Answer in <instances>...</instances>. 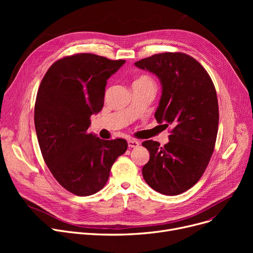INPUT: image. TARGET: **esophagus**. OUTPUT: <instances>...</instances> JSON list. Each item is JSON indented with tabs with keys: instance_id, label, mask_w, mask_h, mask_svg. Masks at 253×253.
Here are the masks:
<instances>
[{
	"instance_id": "34e87169",
	"label": "esophagus",
	"mask_w": 253,
	"mask_h": 253,
	"mask_svg": "<svg viewBox=\"0 0 253 253\" xmlns=\"http://www.w3.org/2000/svg\"><path fill=\"white\" fill-rule=\"evenodd\" d=\"M128 147L129 148H137L139 145V141L135 140V139H128Z\"/></svg>"
}]
</instances>
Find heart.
I'll list each match as a JSON object with an SVG mask.
<instances>
[{"instance_id": "heart-1", "label": "heart", "mask_w": 253, "mask_h": 253, "mask_svg": "<svg viewBox=\"0 0 253 253\" xmlns=\"http://www.w3.org/2000/svg\"><path fill=\"white\" fill-rule=\"evenodd\" d=\"M138 82H149V83H152V80L149 78V77H140L138 78L136 81L134 83H138Z\"/></svg>"}]
</instances>
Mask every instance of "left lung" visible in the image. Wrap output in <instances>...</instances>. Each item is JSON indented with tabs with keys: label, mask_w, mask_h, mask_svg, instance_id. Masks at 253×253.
<instances>
[{
	"label": "left lung",
	"mask_w": 253,
	"mask_h": 253,
	"mask_svg": "<svg viewBox=\"0 0 253 253\" xmlns=\"http://www.w3.org/2000/svg\"><path fill=\"white\" fill-rule=\"evenodd\" d=\"M134 64L160 80L155 118L171 126L164 147L154 140L142 142L150 152L142 176L158 193L179 195L201 178L213 153L219 119L215 87L203 66L184 53H160Z\"/></svg>",
	"instance_id": "left-lung-1"
}]
</instances>
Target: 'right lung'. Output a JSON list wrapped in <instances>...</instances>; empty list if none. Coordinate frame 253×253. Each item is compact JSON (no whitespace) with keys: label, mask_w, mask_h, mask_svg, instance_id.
Here are the masks:
<instances>
[{"label":"right lung","mask_w":253,"mask_h":253,"mask_svg":"<svg viewBox=\"0 0 253 253\" xmlns=\"http://www.w3.org/2000/svg\"><path fill=\"white\" fill-rule=\"evenodd\" d=\"M124 63L79 53L53 63L39 87L35 127L40 149L53 176L75 195L100 191L128 148L125 139L103 140L88 131L90 117L103 108L106 80Z\"/></svg>","instance_id":"1"}]
</instances>
